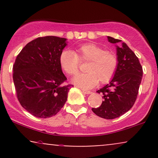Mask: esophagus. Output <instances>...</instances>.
<instances>
[{
  "mask_svg": "<svg viewBox=\"0 0 158 158\" xmlns=\"http://www.w3.org/2000/svg\"><path fill=\"white\" fill-rule=\"evenodd\" d=\"M81 91H82L85 94H90V93H91L90 90H84V89H81Z\"/></svg>",
  "mask_w": 158,
  "mask_h": 158,
  "instance_id": "1",
  "label": "esophagus"
}]
</instances>
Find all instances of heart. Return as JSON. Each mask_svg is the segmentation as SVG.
Masks as SVG:
<instances>
[{"mask_svg":"<svg viewBox=\"0 0 158 158\" xmlns=\"http://www.w3.org/2000/svg\"><path fill=\"white\" fill-rule=\"evenodd\" d=\"M89 62L85 68L87 73L79 74L73 78L75 85L83 88H91L99 81L109 82L118 68L119 60L116 54L95 44H85L77 49L75 52L63 50L59 56L61 67L68 75L79 73L80 62Z\"/></svg>","mask_w":158,"mask_h":158,"instance_id":"b5f03b06","label":"heart"}]
</instances>
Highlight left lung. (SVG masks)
I'll list each match as a JSON object with an SVG mask.
<instances>
[{"instance_id":"8db88e82","label":"left lung","mask_w":158,"mask_h":158,"mask_svg":"<svg viewBox=\"0 0 158 158\" xmlns=\"http://www.w3.org/2000/svg\"><path fill=\"white\" fill-rule=\"evenodd\" d=\"M113 44L121 40L108 36ZM118 68L114 78L97 93L102 94V103L92 110L95 114L107 119H115L126 113L132 108L137 99L143 77V68L135 52L123 42L117 46Z\"/></svg>"}]
</instances>
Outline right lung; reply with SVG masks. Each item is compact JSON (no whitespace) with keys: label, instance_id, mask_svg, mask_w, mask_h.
I'll return each instance as SVG.
<instances>
[{"label":"right lung","instance_id":"right-lung-1","mask_svg":"<svg viewBox=\"0 0 158 158\" xmlns=\"http://www.w3.org/2000/svg\"><path fill=\"white\" fill-rule=\"evenodd\" d=\"M66 39L39 37L29 42L16 57L13 77L21 106L39 118L56 115L64 106L73 85L66 84L59 56Z\"/></svg>","mask_w":158,"mask_h":158}]
</instances>
